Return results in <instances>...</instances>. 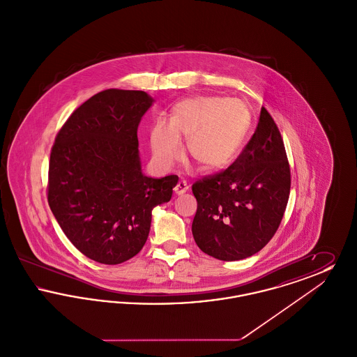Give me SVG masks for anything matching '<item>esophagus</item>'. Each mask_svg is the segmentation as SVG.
I'll list each match as a JSON object with an SVG mask.
<instances>
[{
    "label": "esophagus",
    "instance_id": "esophagus-1",
    "mask_svg": "<svg viewBox=\"0 0 357 357\" xmlns=\"http://www.w3.org/2000/svg\"><path fill=\"white\" fill-rule=\"evenodd\" d=\"M187 190H188V183H187L186 181H179V182H178V185H176L175 188H174V191H175V194H176V195H182V194H185Z\"/></svg>",
    "mask_w": 357,
    "mask_h": 357
}]
</instances>
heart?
Returning a JSON list of instances; mask_svg holds the SVG:
<instances>
[{
	"mask_svg": "<svg viewBox=\"0 0 357 357\" xmlns=\"http://www.w3.org/2000/svg\"><path fill=\"white\" fill-rule=\"evenodd\" d=\"M250 127L248 107L236 99L195 96L178 102L165 120L153 123L150 146L153 159L171 166L182 153L186 140L187 158L201 170L226 167L237 155Z\"/></svg>",
	"mask_w": 357,
	"mask_h": 357,
	"instance_id": "obj_1",
	"label": "heart"
}]
</instances>
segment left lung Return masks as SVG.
Segmentation results:
<instances>
[{
    "label": "left lung",
    "instance_id": "left-lung-1",
    "mask_svg": "<svg viewBox=\"0 0 357 357\" xmlns=\"http://www.w3.org/2000/svg\"><path fill=\"white\" fill-rule=\"evenodd\" d=\"M289 192L284 140L262 107L255 134L234 163L192 185L198 207L191 230L198 248L221 261L258 253L282 221Z\"/></svg>",
    "mask_w": 357,
    "mask_h": 357
}]
</instances>
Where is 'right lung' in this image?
<instances>
[{"mask_svg":"<svg viewBox=\"0 0 357 357\" xmlns=\"http://www.w3.org/2000/svg\"><path fill=\"white\" fill-rule=\"evenodd\" d=\"M144 91L105 89L83 102L54 139L48 204L73 246L85 257L118 265L137 255L151 211L169 202L176 175H143L137 126L153 105Z\"/></svg>","mask_w":357,"mask_h":357,"instance_id":"add662e5","label":"right lung"}]
</instances>
